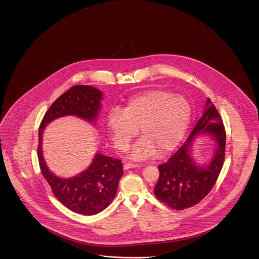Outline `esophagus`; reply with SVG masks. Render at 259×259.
<instances>
[{"instance_id":"obj_1","label":"esophagus","mask_w":259,"mask_h":259,"mask_svg":"<svg viewBox=\"0 0 259 259\" xmlns=\"http://www.w3.org/2000/svg\"><path fill=\"white\" fill-rule=\"evenodd\" d=\"M141 165L138 164H134V163H126L124 165V169H129L131 167H136V166H140Z\"/></svg>"}]
</instances>
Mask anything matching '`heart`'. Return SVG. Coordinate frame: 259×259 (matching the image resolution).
Returning <instances> with one entry per match:
<instances>
[{"mask_svg":"<svg viewBox=\"0 0 259 259\" xmlns=\"http://www.w3.org/2000/svg\"><path fill=\"white\" fill-rule=\"evenodd\" d=\"M192 113V105L185 96L153 90L134 96L121 110H112L107 115L106 127L120 151L128 149L140 128L143 137L130 156L145 160L158 150L161 154L174 150L186 135Z\"/></svg>","mask_w":259,"mask_h":259,"instance_id":"1","label":"heart"}]
</instances>
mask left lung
<instances>
[{"instance_id":"left-lung-1","label":"left lung","mask_w":259,"mask_h":259,"mask_svg":"<svg viewBox=\"0 0 259 259\" xmlns=\"http://www.w3.org/2000/svg\"><path fill=\"white\" fill-rule=\"evenodd\" d=\"M206 134L215 142L211 160L197 164L191 156L195 137ZM226 131L216 107L207 99L203 114L185 143L166 163L158 166L160 176L154 188L156 197L167 206L183 210L206 197L215 185L225 161Z\"/></svg>"}]
</instances>
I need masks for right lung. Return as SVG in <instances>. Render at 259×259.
I'll return each instance as SVG.
<instances>
[{"label":"right lung","instance_id":"obj_1","mask_svg":"<svg viewBox=\"0 0 259 259\" xmlns=\"http://www.w3.org/2000/svg\"><path fill=\"white\" fill-rule=\"evenodd\" d=\"M103 93L91 85H74L61 95L44 114L38 130L37 156L42 175L60 202L73 212L92 216L110 205L123 176L121 161L95 153L90 166L77 176L62 178L55 176L45 163L42 137L46 125L66 115H76L94 123L101 108Z\"/></svg>","mask_w":259,"mask_h":259}]
</instances>
